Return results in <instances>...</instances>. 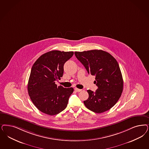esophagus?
Returning <instances> with one entry per match:
<instances>
[{
	"instance_id": "34e87169",
	"label": "esophagus",
	"mask_w": 149,
	"mask_h": 149,
	"mask_svg": "<svg viewBox=\"0 0 149 149\" xmlns=\"http://www.w3.org/2000/svg\"><path fill=\"white\" fill-rule=\"evenodd\" d=\"M74 90H75V91H77V92H80V91H81V89H79V88H77V87H75V88H74Z\"/></svg>"
}]
</instances>
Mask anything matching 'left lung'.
<instances>
[{"mask_svg": "<svg viewBox=\"0 0 149 149\" xmlns=\"http://www.w3.org/2000/svg\"><path fill=\"white\" fill-rule=\"evenodd\" d=\"M75 55L86 68L95 75L98 88L95 93L88 90V98L84 101L88 109L103 113L112 108L121 96L123 89L122 72L116 59L102 50L75 52Z\"/></svg>", "mask_w": 149, "mask_h": 149, "instance_id": "8db88e82", "label": "left lung"}]
</instances>
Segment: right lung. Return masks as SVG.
<instances>
[{"instance_id": "1", "label": "right lung", "mask_w": 149, "mask_h": 149, "mask_svg": "<svg viewBox=\"0 0 149 149\" xmlns=\"http://www.w3.org/2000/svg\"><path fill=\"white\" fill-rule=\"evenodd\" d=\"M73 54V52H48L40 56L32 67L28 93L33 103L42 112L53 116L67 107L74 89L57 86L55 81L63 77L64 65Z\"/></svg>"}]
</instances>
